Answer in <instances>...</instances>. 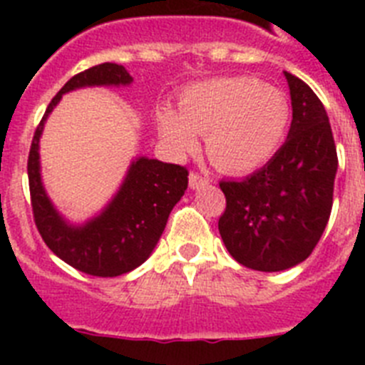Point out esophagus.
Returning <instances> with one entry per match:
<instances>
[{
  "mask_svg": "<svg viewBox=\"0 0 365 365\" xmlns=\"http://www.w3.org/2000/svg\"><path fill=\"white\" fill-rule=\"evenodd\" d=\"M210 185V179L205 175H199V173H190V188L199 190L202 186Z\"/></svg>",
  "mask_w": 365,
  "mask_h": 365,
  "instance_id": "obj_1",
  "label": "esophagus"
}]
</instances>
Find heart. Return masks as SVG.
<instances>
[{
  "instance_id": "b5f03b06",
  "label": "heart",
  "mask_w": 365,
  "mask_h": 365,
  "mask_svg": "<svg viewBox=\"0 0 365 365\" xmlns=\"http://www.w3.org/2000/svg\"><path fill=\"white\" fill-rule=\"evenodd\" d=\"M291 106L279 89L250 76H219L186 86L179 109L157 108V130L168 151L185 157L206 135V153L225 172L263 166L285 140Z\"/></svg>"
}]
</instances>
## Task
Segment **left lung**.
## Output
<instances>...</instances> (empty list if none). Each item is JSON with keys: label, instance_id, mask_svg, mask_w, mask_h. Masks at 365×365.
Here are the masks:
<instances>
[{"label": "left lung", "instance_id": "8db88e82", "mask_svg": "<svg viewBox=\"0 0 365 365\" xmlns=\"http://www.w3.org/2000/svg\"><path fill=\"white\" fill-rule=\"evenodd\" d=\"M292 122L272 159L243 180H221L227 208L219 217L222 243L237 263L279 272L307 259L333 208L336 146L324 104L294 74Z\"/></svg>", "mask_w": 365, "mask_h": 365}]
</instances>
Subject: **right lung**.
Masks as SVG:
<instances>
[{"label": "right lung", "mask_w": 365, "mask_h": 365, "mask_svg": "<svg viewBox=\"0 0 365 365\" xmlns=\"http://www.w3.org/2000/svg\"><path fill=\"white\" fill-rule=\"evenodd\" d=\"M131 74L118 63H100L74 74L51 100L29 151V188L38 232L45 245L80 272L115 278L143 265L159 243L170 212L188 188V170L179 164L137 157L118 192L104 210L73 225L54 208L41 182L40 137L43 125L66 93L95 86H130Z\"/></svg>", "instance_id": "right-lung-1"}]
</instances>
